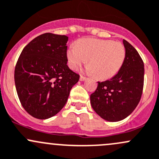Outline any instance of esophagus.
<instances>
[{
	"label": "esophagus",
	"instance_id": "esophagus-1",
	"mask_svg": "<svg viewBox=\"0 0 159 159\" xmlns=\"http://www.w3.org/2000/svg\"><path fill=\"white\" fill-rule=\"evenodd\" d=\"M85 79H86V77L83 76V75H81V76H80V81H84Z\"/></svg>",
	"mask_w": 159,
	"mask_h": 159
}]
</instances>
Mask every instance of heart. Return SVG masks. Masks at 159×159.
I'll return each mask as SVG.
<instances>
[{
	"label": "heart",
	"instance_id": "heart-1",
	"mask_svg": "<svg viewBox=\"0 0 159 159\" xmlns=\"http://www.w3.org/2000/svg\"><path fill=\"white\" fill-rule=\"evenodd\" d=\"M68 64L77 69L88 60L87 71L99 79L113 78L124 63L126 50L120 42L110 39L84 38L71 44L67 49Z\"/></svg>",
	"mask_w": 159,
	"mask_h": 159
}]
</instances>
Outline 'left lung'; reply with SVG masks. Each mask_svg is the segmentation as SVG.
<instances>
[{
  "label": "left lung",
  "mask_w": 159,
  "mask_h": 159,
  "mask_svg": "<svg viewBox=\"0 0 159 159\" xmlns=\"http://www.w3.org/2000/svg\"><path fill=\"white\" fill-rule=\"evenodd\" d=\"M126 50L124 63L110 80L98 81L91 94L92 108L103 119L110 122L127 117L141 99L144 85V63L136 49L123 39Z\"/></svg>",
  "instance_id": "obj_1"
}]
</instances>
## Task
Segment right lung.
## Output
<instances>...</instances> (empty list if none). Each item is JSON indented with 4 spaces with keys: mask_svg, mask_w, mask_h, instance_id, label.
<instances>
[{
    "mask_svg": "<svg viewBox=\"0 0 159 159\" xmlns=\"http://www.w3.org/2000/svg\"><path fill=\"white\" fill-rule=\"evenodd\" d=\"M65 35L46 33L21 52L14 70L18 98L32 116L45 120L57 114L68 101L80 75L67 66Z\"/></svg>",
    "mask_w": 159,
    "mask_h": 159,
    "instance_id": "add662e5",
    "label": "right lung"
}]
</instances>
